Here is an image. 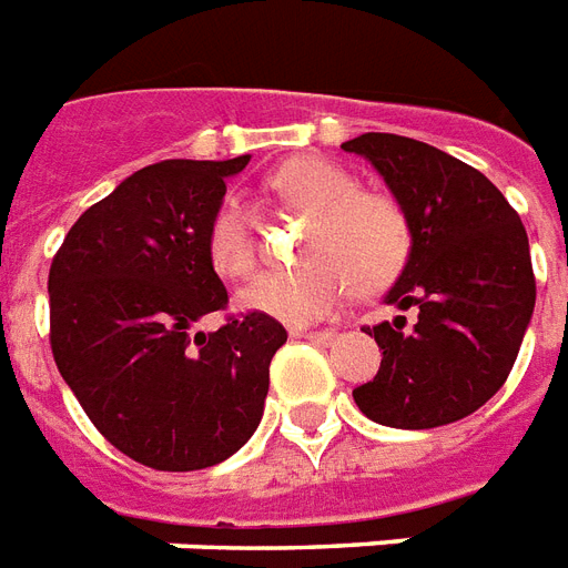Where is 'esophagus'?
Returning a JSON list of instances; mask_svg holds the SVG:
<instances>
[{
	"mask_svg": "<svg viewBox=\"0 0 568 568\" xmlns=\"http://www.w3.org/2000/svg\"><path fill=\"white\" fill-rule=\"evenodd\" d=\"M293 338H305V341H314V344H332V341L338 338V332H335V329H323V332L293 329Z\"/></svg>",
	"mask_w": 568,
	"mask_h": 568,
	"instance_id": "34e87169",
	"label": "esophagus"
}]
</instances>
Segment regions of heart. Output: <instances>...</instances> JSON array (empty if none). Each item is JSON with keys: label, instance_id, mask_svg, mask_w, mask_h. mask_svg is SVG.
Masks as SVG:
<instances>
[{"label": "heart", "instance_id": "obj_1", "mask_svg": "<svg viewBox=\"0 0 568 568\" xmlns=\"http://www.w3.org/2000/svg\"><path fill=\"white\" fill-rule=\"evenodd\" d=\"M263 185L284 206L308 212L300 251L305 263L260 275L239 293L245 311L308 326L329 317L347 287L356 296H377L410 263L413 230L404 206L386 191L359 187V179L329 158H290ZM203 248L221 278L242 281L257 268V230L236 197L212 209Z\"/></svg>", "mask_w": 568, "mask_h": 568}]
</instances>
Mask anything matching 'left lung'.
<instances>
[{
	"instance_id": "obj_1",
	"label": "left lung",
	"mask_w": 568,
	"mask_h": 568,
	"mask_svg": "<svg viewBox=\"0 0 568 568\" xmlns=\"http://www.w3.org/2000/svg\"><path fill=\"white\" fill-rule=\"evenodd\" d=\"M341 149L368 158L413 230L410 263L386 305L413 308L416 323L368 326L383 362L353 398L389 428L464 419L506 383L532 317L527 230L491 179L428 143L371 131Z\"/></svg>"
}]
</instances>
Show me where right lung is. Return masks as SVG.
I'll return each instance as SVG.
<instances>
[{"label": "right lung", "instance_id": "1", "mask_svg": "<svg viewBox=\"0 0 568 568\" xmlns=\"http://www.w3.org/2000/svg\"><path fill=\"white\" fill-rule=\"evenodd\" d=\"M248 164L161 161L89 206L50 263V349L106 443L143 467L203 470L239 452L263 416L278 320L227 308L203 233Z\"/></svg>", "mask_w": 568, "mask_h": 568}]
</instances>
